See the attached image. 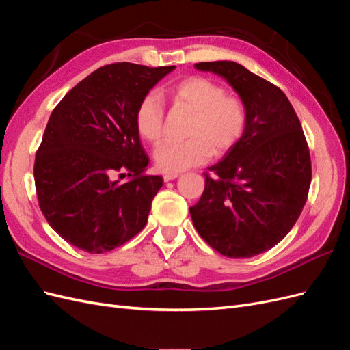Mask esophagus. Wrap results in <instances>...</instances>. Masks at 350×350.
<instances>
[{
	"label": "esophagus",
	"mask_w": 350,
	"mask_h": 350,
	"mask_svg": "<svg viewBox=\"0 0 350 350\" xmlns=\"http://www.w3.org/2000/svg\"><path fill=\"white\" fill-rule=\"evenodd\" d=\"M178 176H179V174H165V175H163V181H165V183L174 181V179H176Z\"/></svg>",
	"instance_id": "1"
}]
</instances>
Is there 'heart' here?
I'll return each instance as SVG.
<instances>
[{"label": "heart", "mask_w": 350, "mask_h": 350, "mask_svg": "<svg viewBox=\"0 0 350 350\" xmlns=\"http://www.w3.org/2000/svg\"><path fill=\"white\" fill-rule=\"evenodd\" d=\"M172 107L191 113L187 126L188 140L165 143L154 150L156 166L165 174H178L204 165L211 156L221 157L242 140L248 126V109L242 98L226 93L220 83L189 76L166 89ZM165 109L153 93H147L134 112L135 130L150 144L165 135Z\"/></svg>", "instance_id": "heart-1"}]
</instances>
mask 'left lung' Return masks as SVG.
I'll return each instance as SVG.
<instances>
[{
	"label": "left lung",
	"instance_id": "1",
	"mask_svg": "<svg viewBox=\"0 0 350 350\" xmlns=\"http://www.w3.org/2000/svg\"><path fill=\"white\" fill-rule=\"evenodd\" d=\"M196 68L226 79L248 109L242 140L206 172L193 224L208 245L229 258H250L279 243L298 220L312 176L302 125L286 94L234 61Z\"/></svg>",
	"mask_w": 350,
	"mask_h": 350
}]
</instances>
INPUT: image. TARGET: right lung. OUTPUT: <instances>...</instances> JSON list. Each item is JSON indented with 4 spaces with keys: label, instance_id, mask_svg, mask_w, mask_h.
<instances>
[{
    "label": "right lung",
    "instance_id": "1",
    "mask_svg": "<svg viewBox=\"0 0 350 350\" xmlns=\"http://www.w3.org/2000/svg\"><path fill=\"white\" fill-rule=\"evenodd\" d=\"M174 68L133 62L103 66L52 111L35 157V187L46 221L71 245L90 254L108 252L146 226L163 181L146 174L149 156L134 112ZM125 172L129 181L120 183Z\"/></svg>",
    "mask_w": 350,
    "mask_h": 350
}]
</instances>
